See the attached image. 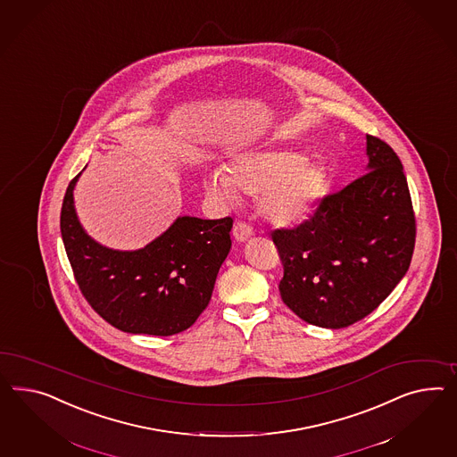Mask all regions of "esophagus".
Instances as JSON below:
<instances>
[{
	"mask_svg": "<svg viewBox=\"0 0 457 457\" xmlns=\"http://www.w3.org/2000/svg\"><path fill=\"white\" fill-rule=\"evenodd\" d=\"M233 236H235L237 243H245L246 239L253 236V229H251V226L246 224V222L237 221L235 224V228H233Z\"/></svg>",
	"mask_w": 457,
	"mask_h": 457,
	"instance_id": "obj_1",
	"label": "esophagus"
}]
</instances>
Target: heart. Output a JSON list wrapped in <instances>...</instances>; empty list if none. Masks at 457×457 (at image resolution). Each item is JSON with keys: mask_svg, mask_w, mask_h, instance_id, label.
I'll list each match as a JSON object with an SVG mask.
<instances>
[{"mask_svg": "<svg viewBox=\"0 0 457 457\" xmlns=\"http://www.w3.org/2000/svg\"><path fill=\"white\" fill-rule=\"evenodd\" d=\"M326 186V171L318 161L295 151H253L231 161L226 171L210 174L208 189L233 203L236 193L258 196L261 214L287 226L308 214Z\"/></svg>", "mask_w": 457, "mask_h": 457, "instance_id": "1", "label": "heart"}]
</instances>
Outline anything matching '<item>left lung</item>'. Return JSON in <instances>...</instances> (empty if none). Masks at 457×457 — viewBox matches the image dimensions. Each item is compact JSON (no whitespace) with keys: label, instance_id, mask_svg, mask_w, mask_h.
<instances>
[{"label":"left lung","instance_id":"8db88e82","mask_svg":"<svg viewBox=\"0 0 457 457\" xmlns=\"http://www.w3.org/2000/svg\"><path fill=\"white\" fill-rule=\"evenodd\" d=\"M368 139V171L320 199L308 220L271 233L283 262L279 293L303 321L339 329L361 321L409 270L416 216L395 149Z\"/></svg>","mask_w":457,"mask_h":457}]
</instances>
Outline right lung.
I'll return each mask as SVG.
<instances>
[{
  "mask_svg": "<svg viewBox=\"0 0 457 457\" xmlns=\"http://www.w3.org/2000/svg\"><path fill=\"white\" fill-rule=\"evenodd\" d=\"M79 176V174H78ZM74 176L62 199V243L87 304L116 329L173 336L193 326L210 304L233 220L183 216L148 246L112 251L93 241L76 218Z\"/></svg>",
  "mask_w": 457,
  "mask_h": 457,
  "instance_id": "1",
  "label": "right lung"
}]
</instances>
